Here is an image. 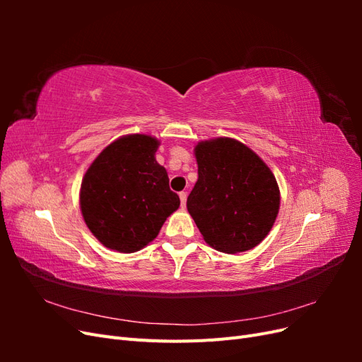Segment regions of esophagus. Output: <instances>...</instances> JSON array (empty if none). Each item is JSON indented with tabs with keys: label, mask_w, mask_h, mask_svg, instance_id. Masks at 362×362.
Here are the masks:
<instances>
[{
	"label": "esophagus",
	"mask_w": 362,
	"mask_h": 362,
	"mask_svg": "<svg viewBox=\"0 0 362 362\" xmlns=\"http://www.w3.org/2000/svg\"><path fill=\"white\" fill-rule=\"evenodd\" d=\"M180 199H181V206L185 208V204H187V193L181 192V193H180Z\"/></svg>",
	"instance_id": "obj_1"
}]
</instances>
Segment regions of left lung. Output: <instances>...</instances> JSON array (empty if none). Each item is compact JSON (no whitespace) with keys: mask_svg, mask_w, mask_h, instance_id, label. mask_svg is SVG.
I'll use <instances>...</instances> for the list:
<instances>
[{"mask_svg":"<svg viewBox=\"0 0 362 362\" xmlns=\"http://www.w3.org/2000/svg\"><path fill=\"white\" fill-rule=\"evenodd\" d=\"M194 156L198 181L187 198V210L205 242L226 254L259 245L279 211L275 175L235 139L201 141Z\"/></svg>","mask_w":362,"mask_h":362,"instance_id":"left-lung-1","label":"left lung"}]
</instances>
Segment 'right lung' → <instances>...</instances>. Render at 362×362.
<instances>
[{"label":"right lung","instance_id":"obj_1","mask_svg":"<svg viewBox=\"0 0 362 362\" xmlns=\"http://www.w3.org/2000/svg\"><path fill=\"white\" fill-rule=\"evenodd\" d=\"M158 140L124 136L108 145L87 169L80 206L87 228L100 242L124 254L154 240L180 206L168 172L156 160Z\"/></svg>","mask_w":362,"mask_h":362}]
</instances>
